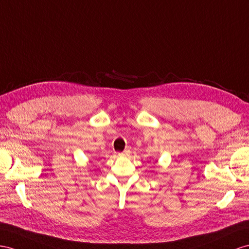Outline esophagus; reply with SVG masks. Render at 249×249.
I'll return each instance as SVG.
<instances>
[{"label": "esophagus", "mask_w": 249, "mask_h": 249, "mask_svg": "<svg viewBox=\"0 0 249 249\" xmlns=\"http://www.w3.org/2000/svg\"><path fill=\"white\" fill-rule=\"evenodd\" d=\"M118 156H122V154H119V155H118Z\"/></svg>", "instance_id": "1"}]
</instances>
